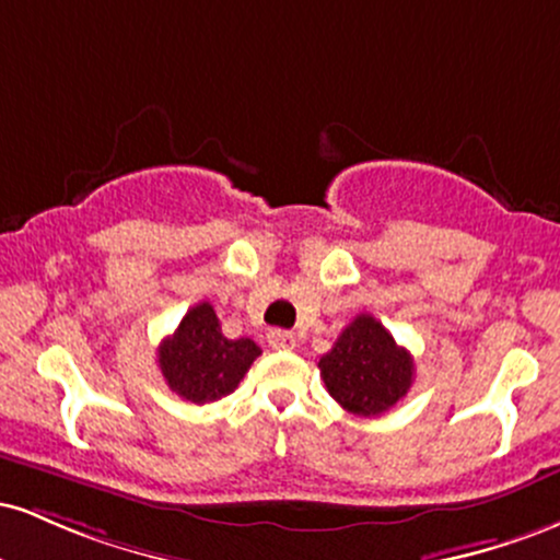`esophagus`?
Instances as JSON below:
<instances>
[{
    "instance_id": "esophagus-1",
    "label": "esophagus",
    "mask_w": 560,
    "mask_h": 560,
    "mask_svg": "<svg viewBox=\"0 0 560 560\" xmlns=\"http://www.w3.org/2000/svg\"><path fill=\"white\" fill-rule=\"evenodd\" d=\"M294 345H298V339H294L292 331H284V329L268 331V347H273V350H292Z\"/></svg>"
}]
</instances>
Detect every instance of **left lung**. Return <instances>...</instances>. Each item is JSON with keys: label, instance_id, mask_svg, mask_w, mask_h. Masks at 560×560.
Returning <instances> with one entry per match:
<instances>
[{"label": "left lung", "instance_id": "8db88e82", "mask_svg": "<svg viewBox=\"0 0 560 560\" xmlns=\"http://www.w3.org/2000/svg\"><path fill=\"white\" fill-rule=\"evenodd\" d=\"M329 395L352 416H382L408 395L413 358L369 313L355 316L318 361Z\"/></svg>", "mask_w": 560, "mask_h": 560}]
</instances>
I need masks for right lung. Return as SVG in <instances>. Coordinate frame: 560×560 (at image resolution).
Segmentation results:
<instances>
[{"label": "right lung", "instance_id": "1", "mask_svg": "<svg viewBox=\"0 0 560 560\" xmlns=\"http://www.w3.org/2000/svg\"><path fill=\"white\" fill-rule=\"evenodd\" d=\"M260 347L253 339L223 337L210 302H199L178 329L158 347V363L168 387L184 400L205 405L240 387Z\"/></svg>", "mask_w": 560, "mask_h": 560}]
</instances>
